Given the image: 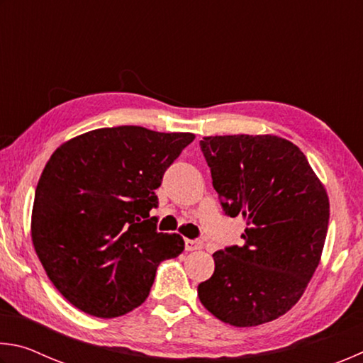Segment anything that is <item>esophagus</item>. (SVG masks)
Masks as SVG:
<instances>
[{
	"label": "esophagus",
	"instance_id": "34e87169",
	"mask_svg": "<svg viewBox=\"0 0 363 363\" xmlns=\"http://www.w3.org/2000/svg\"><path fill=\"white\" fill-rule=\"evenodd\" d=\"M184 245H186L187 251H195V250H200L201 247H203V243H201L200 240H190V238H186Z\"/></svg>",
	"mask_w": 363,
	"mask_h": 363
}]
</instances>
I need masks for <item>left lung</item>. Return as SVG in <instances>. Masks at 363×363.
<instances>
[{
	"label": "left lung",
	"instance_id": "left-lung-1",
	"mask_svg": "<svg viewBox=\"0 0 363 363\" xmlns=\"http://www.w3.org/2000/svg\"><path fill=\"white\" fill-rule=\"evenodd\" d=\"M200 147L224 213L242 216L247 229L242 247L213 255L214 274L199 285V298L233 327L272 322L298 303L320 262L327 190L284 138L210 136Z\"/></svg>",
	"mask_w": 363,
	"mask_h": 363
}]
</instances>
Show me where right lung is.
I'll return each instance as SVG.
<instances>
[{
  "label": "right lung",
  "mask_w": 363,
  "mask_h": 363,
  "mask_svg": "<svg viewBox=\"0 0 363 363\" xmlns=\"http://www.w3.org/2000/svg\"><path fill=\"white\" fill-rule=\"evenodd\" d=\"M195 136L101 128L52 153L35 190L32 242L49 280L86 314L113 318L144 303L179 233L157 232L155 189Z\"/></svg>",
  "instance_id": "right-lung-1"
}]
</instances>
